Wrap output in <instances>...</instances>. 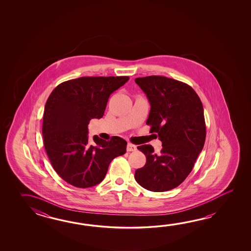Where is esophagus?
Here are the masks:
<instances>
[{
    "mask_svg": "<svg viewBox=\"0 0 251 251\" xmlns=\"http://www.w3.org/2000/svg\"><path fill=\"white\" fill-rule=\"evenodd\" d=\"M136 150V146L135 145H133L132 144H128L127 147H126V151H135Z\"/></svg>",
    "mask_w": 251,
    "mask_h": 251,
    "instance_id": "34e87169",
    "label": "esophagus"
}]
</instances>
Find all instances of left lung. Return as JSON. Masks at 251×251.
Instances as JSON below:
<instances>
[{"instance_id":"obj_1","label":"left lung","mask_w":251,"mask_h":251,"mask_svg":"<svg viewBox=\"0 0 251 251\" xmlns=\"http://www.w3.org/2000/svg\"><path fill=\"white\" fill-rule=\"evenodd\" d=\"M151 105L146 121L158 133L162 149L155 153L150 144L137 148L146 156L145 165L135 171L141 187L165 192L184 181L203 150L206 135L203 107L192 87L164 76L136 78Z\"/></svg>"}]
</instances>
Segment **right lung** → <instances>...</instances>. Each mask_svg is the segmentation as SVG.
I'll use <instances>...</instances> for the list:
<instances>
[{
  "instance_id": "1",
  "label": "right lung",
  "mask_w": 251,
  "mask_h": 251,
  "mask_svg": "<svg viewBox=\"0 0 251 251\" xmlns=\"http://www.w3.org/2000/svg\"><path fill=\"white\" fill-rule=\"evenodd\" d=\"M128 76L80 77L59 84L45 106L42 133L49 160L60 177L86 188L100 184L113 159L126 151L127 143L118 136L89 140L88 125L101 118L110 94Z\"/></svg>"
}]
</instances>
